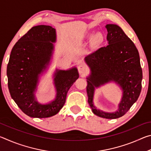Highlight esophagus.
<instances>
[{
	"label": "esophagus",
	"instance_id": "1",
	"mask_svg": "<svg viewBox=\"0 0 151 151\" xmlns=\"http://www.w3.org/2000/svg\"><path fill=\"white\" fill-rule=\"evenodd\" d=\"M78 73L80 74H85L88 70V68L86 65H85V64H81L79 65V66H78Z\"/></svg>",
	"mask_w": 151,
	"mask_h": 151
}]
</instances>
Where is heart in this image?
I'll return each instance as SVG.
<instances>
[{
  "instance_id": "obj_1",
  "label": "heart",
  "mask_w": 151,
  "mask_h": 151,
  "mask_svg": "<svg viewBox=\"0 0 151 151\" xmlns=\"http://www.w3.org/2000/svg\"><path fill=\"white\" fill-rule=\"evenodd\" d=\"M89 38L90 39H93V35H91L89 36ZM102 40H103V35H102L101 33H96V34L94 35V41L95 43H99L102 41Z\"/></svg>"
}]
</instances>
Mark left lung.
<instances>
[{"label": "left lung", "mask_w": 151, "mask_h": 151, "mask_svg": "<svg viewBox=\"0 0 151 151\" xmlns=\"http://www.w3.org/2000/svg\"><path fill=\"white\" fill-rule=\"evenodd\" d=\"M107 43L86 57L91 74L87 77L88 103L93 112L102 118L114 119L123 116L140 95L142 73L139 54L133 42L116 24H106ZM111 81L121 86L123 96L118 111L106 113L93 104L94 89Z\"/></svg>", "instance_id": "obj_1"}]
</instances>
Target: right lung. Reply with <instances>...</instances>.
Masks as SVG:
<instances>
[{
	"instance_id": "add662e5",
	"label": "right lung",
	"mask_w": 151,
	"mask_h": 151,
	"mask_svg": "<svg viewBox=\"0 0 151 151\" xmlns=\"http://www.w3.org/2000/svg\"><path fill=\"white\" fill-rule=\"evenodd\" d=\"M56 42V30L50 26L31 28L12 48L7 65L8 86L12 99L21 111L32 118L55 115L63 108L70 86L79 77L77 68L57 70L54 75L56 98L50 103L40 104L35 92L39 75L50 62Z\"/></svg>"
}]
</instances>
